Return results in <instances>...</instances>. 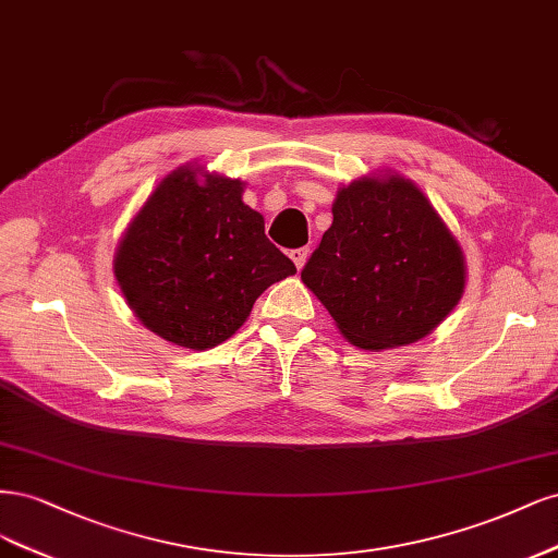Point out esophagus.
Returning <instances> with one entry per match:
<instances>
[{
  "label": "esophagus",
  "mask_w": 558,
  "mask_h": 558,
  "mask_svg": "<svg viewBox=\"0 0 558 558\" xmlns=\"http://www.w3.org/2000/svg\"><path fill=\"white\" fill-rule=\"evenodd\" d=\"M308 255H311L308 247H299V250H292V253H290V257H292V262H294L299 271L305 266V262H308Z\"/></svg>",
  "instance_id": "esophagus-1"
}]
</instances>
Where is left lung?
<instances>
[{"mask_svg":"<svg viewBox=\"0 0 558 558\" xmlns=\"http://www.w3.org/2000/svg\"><path fill=\"white\" fill-rule=\"evenodd\" d=\"M331 213L301 280L348 343L393 350L442 325L469 271L428 196L410 178L380 169L338 187Z\"/></svg>","mask_w":558,"mask_h":558,"instance_id":"1","label":"left lung"}]
</instances>
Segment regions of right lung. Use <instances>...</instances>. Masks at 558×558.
Instances as JSON below:
<instances>
[{
	"mask_svg": "<svg viewBox=\"0 0 558 558\" xmlns=\"http://www.w3.org/2000/svg\"><path fill=\"white\" fill-rule=\"evenodd\" d=\"M245 183L190 161L167 173L124 229L113 257L120 292L167 343L210 350L236 333L274 282L296 274L266 239Z\"/></svg>",
	"mask_w": 558,
	"mask_h": 558,
	"instance_id": "obj_1",
	"label": "right lung"
}]
</instances>
